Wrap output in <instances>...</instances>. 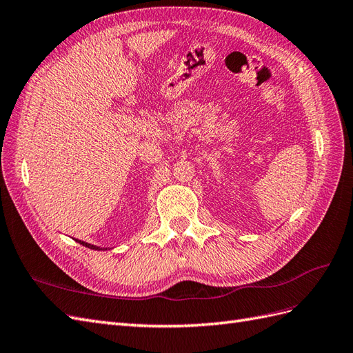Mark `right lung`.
I'll use <instances>...</instances> for the list:
<instances>
[{
    "mask_svg": "<svg viewBox=\"0 0 353 353\" xmlns=\"http://www.w3.org/2000/svg\"><path fill=\"white\" fill-rule=\"evenodd\" d=\"M76 241L80 243V245L85 246V248H89V249H94V250H107V248H99V246H95V245H90V243L82 241V240H76Z\"/></svg>",
    "mask_w": 353,
    "mask_h": 353,
    "instance_id": "right-lung-1",
    "label": "right lung"
}]
</instances>
